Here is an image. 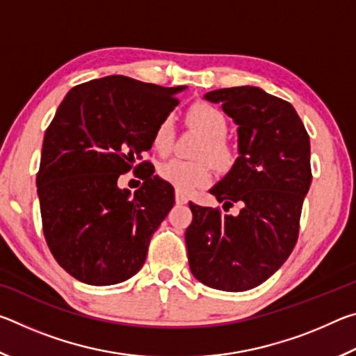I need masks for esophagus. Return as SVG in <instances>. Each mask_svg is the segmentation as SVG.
Listing matches in <instances>:
<instances>
[{"instance_id": "obj_1", "label": "esophagus", "mask_w": 356, "mask_h": 356, "mask_svg": "<svg viewBox=\"0 0 356 356\" xmlns=\"http://www.w3.org/2000/svg\"><path fill=\"white\" fill-rule=\"evenodd\" d=\"M176 202L177 204H186V202H188V197H186L185 195H182V193L176 191Z\"/></svg>"}]
</instances>
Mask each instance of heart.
Segmentation results:
<instances>
[{
    "label": "heart",
    "mask_w": 356,
    "mask_h": 356,
    "mask_svg": "<svg viewBox=\"0 0 356 356\" xmlns=\"http://www.w3.org/2000/svg\"><path fill=\"white\" fill-rule=\"evenodd\" d=\"M190 127L204 135V141L197 149V156L209 159L216 170L227 171L236 163L237 152L232 143L227 140L229 122L225 114L218 108L207 102H196L185 114ZM174 120L171 116H165L159 120L152 134V147L160 155L171 152L174 146ZM159 176L172 185L176 191L188 195L197 188L206 186L212 180V170L209 161L196 160L185 161L179 159L168 160L159 166Z\"/></svg>",
    "instance_id": "heart-1"
}]
</instances>
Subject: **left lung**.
<instances>
[{
  "label": "left lung",
  "mask_w": 356,
  "mask_h": 356,
  "mask_svg": "<svg viewBox=\"0 0 356 356\" xmlns=\"http://www.w3.org/2000/svg\"><path fill=\"white\" fill-rule=\"evenodd\" d=\"M206 99L238 124L240 156L210 193L220 207L190 202L185 243L193 276L202 284L242 292L262 284L291 256L309 190L311 146L303 122L289 102L254 86L216 89Z\"/></svg>",
  "instance_id": "obj_1"
}]
</instances>
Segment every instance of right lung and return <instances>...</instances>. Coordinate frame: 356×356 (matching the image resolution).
Instances as JSON below:
<instances>
[{
    "label": "right lung",
    "mask_w": 356,
    "mask_h": 356,
    "mask_svg": "<svg viewBox=\"0 0 356 356\" xmlns=\"http://www.w3.org/2000/svg\"><path fill=\"white\" fill-rule=\"evenodd\" d=\"M182 89L110 75L72 88L59 105L35 182L48 248L75 280L110 286L141 270L152 234L174 206V188L141 154ZM131 169H141L143 180L134 198L117 188Z\"/></svg>",
    "instance_id": "right-lung-1"
}]
</instances>
